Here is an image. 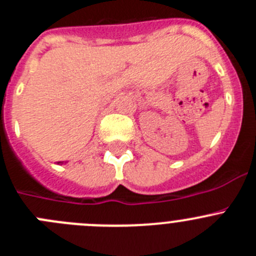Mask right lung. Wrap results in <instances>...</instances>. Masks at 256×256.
<instances>
[{
	"label": "right lung",
	"instance_id": "obj_1",
	"mask_svg": "<svg viewBox=\"0 0 256 256\" xmlns=\"http://www.w3.org/2000/svg\"><path fill=\"white\" fill-rule=\"evenodd\" d=\"M57 163H58V164H60V163H62V162H57Z\"/></svg>",
	"mask_w": 256,
	"mask_h": 256
}]
</instances>
